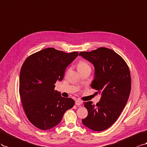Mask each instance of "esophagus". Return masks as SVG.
<instances>
[{"label":"esophagus","instance_id":"obj_1","mask_svg":"<svg viewBox=\"0 0 147 147\" xmlns=\"http://www.w3.org/2000/svg\"><path fill=\"white\" fill-rule=\"evenodd\" d=\"M82 103V102L81 101V100H79V99L76 100V101H75V104H76L77 106H79V105H81Z\"/></svg>","mask_w":147,"mask_h":147}]
</instances>
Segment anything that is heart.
I'll use <instances>...</instances> for the list:
<instances>
[{
    "mask_svg": "<svg viewBox=\"0 0 147 147\" xmlns=\"http://www.w3.org/2000/svg\"><path fill=\"white\" fill-rule=\"evenodd\" d=\"M87 68H90L89 65H88L86 62L84 61H79V63L78 64V69L79 71H82V70L86 69Z\"/></svg>",
    "mask_w": 147,
    "mask_h": 147,
    "instance_id": "obj_1",
    "label": "heart"
}]
</instances>
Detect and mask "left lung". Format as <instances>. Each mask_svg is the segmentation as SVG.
I'll list each match as a JSON object with an SVG mask.
<instances>
[{
    "label": "left lung",
    "mask_w": 147,
    "mask_h": 147,
    "mask_svg": "<svg viewBox=\"0 0 147 147\" xmlns=\"http://www.w3.org/2000/svg\"><path fill=\"white\" fill-rule=\"evenodd\" d=\"M79 55L94 65L91 87L101 95L96 105L84 103L88 115L82 122L92 131H102L118 119L127 102L131 89L129 69L122 57L108 48L81 52Z\"/></svg>",
    "instance_id": "left-lung-1"
}]
</instances>
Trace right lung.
Returning a JSON list of instances; mask_svg holds the SVG:
<instances>
[{
	"label": "right lung",
	"mask_w": 147,
	"mask_h": 147,
	"mask_svg": "<svg viewBox=\"0 0 147 147\" xmlns=\"http://www.w3.org/2000/svg\"><path fill=\"white\" fill-rule=\"evenodd\" d=\"M78 56L76 52L67 53L47 48L24 61L19 92L27 118L36 127L46 131L56 126L66 111L74 106V100L55 90V84L62 81L66 67Z\"/></svg>",
	"instance_id": "obj_1"
}]
</instances>
